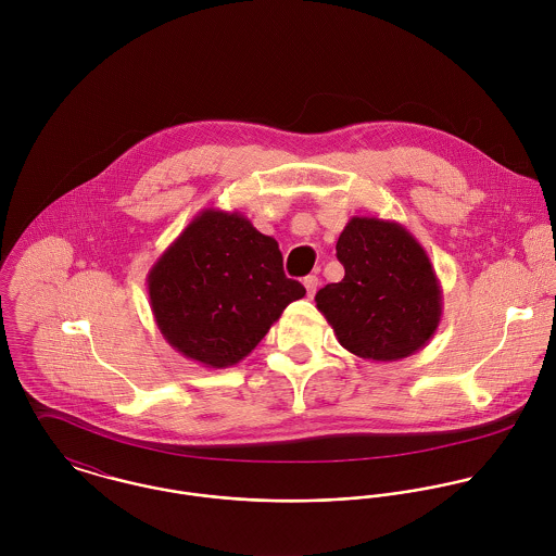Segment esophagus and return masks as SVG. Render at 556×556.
I'll list each match as a JSON object with an SVG mask.
<instances>
[{"label": "esophagus", "mask_w": 556, "mask_h": 556, "mask_svg": "<svg viewBox=\"0 0 556 556\" xmlns=\"http://www.w3.org/2000/svg\"><path fill=\"white\" fill-rule=\"evenodd\" d=\"M304 287H306V291H308V298H315V293H317L318 289L317 276H306V278H304Z\"/></svg>", "instance_id": "34e87169"}]
</instances>
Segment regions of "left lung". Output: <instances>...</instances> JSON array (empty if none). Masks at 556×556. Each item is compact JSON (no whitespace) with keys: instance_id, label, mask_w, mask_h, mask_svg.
Returning <instances> with one entry per match:
<instances>
[{"instance_id":"left-lung-1","label":"left lung","mask_w":556,"mask_h":556,"mask_svg":"<svg viewBox=\"0 0 556 556\" xmlns=\"http://www.w3.org/2000/svg\"><path fill=\"white\" fill-rule=\"evenodd\" d=\"M336 256L344 278L323 287L318 313L357 357L397 362L434 336L443 315L437 271L413 233L394 220L353 216Z\"/></svg>"}]
</instances>
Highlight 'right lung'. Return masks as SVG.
Instances as JSON below:
<instances>
[{
  "mask_svg": "<svg viewBox=\"0 0 556 556\" xmlns=\"http://www.w3.org/2000/svg\"><path fill=\"white\" fill-rule=\"evenodd\" d=\"M148 293L160 333L177 353L229 368L306 289L285 276L276 239L239 212L207 207L152 265Z\"/></svg>",
  "mask_w": 556,
  "mask_h": 556,
  "instance_id": "1",
  "label": "right lung"
}]
</instances>
